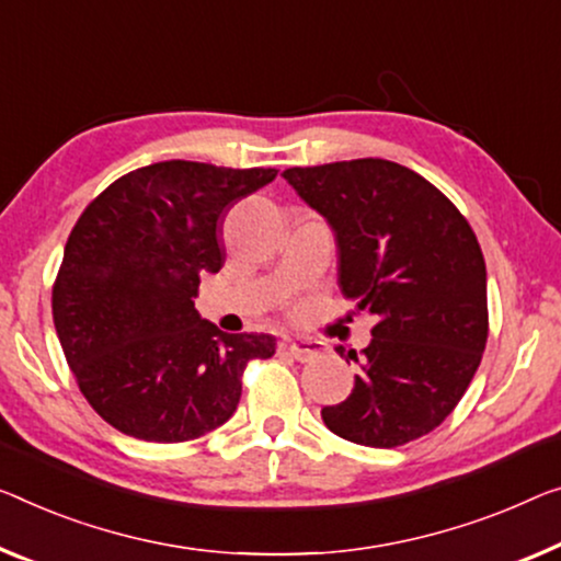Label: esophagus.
I'll return each instance as SVG.
<instances>
[{
	"instance_id": "1",
	"label": "esophagus",
	"mask_w": 561,
	"mask_h": 561,
	"mask_svg": "<svg viewBox=\"0 0 561 561\" xmlns=\"http://www.w3.org/2000/svg\"><path fill=\"white\" fill-rule=\"evenodd\" d=\"M284 350H287V353L295 357V360L309 363L322 353V345H320V342H314V340H287V342H284Z\"/></svg>"
}]
</instances>
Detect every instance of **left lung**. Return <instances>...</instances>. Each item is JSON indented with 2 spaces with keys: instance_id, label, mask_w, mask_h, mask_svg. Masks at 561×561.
Returning <instances> with one entry per match:
<instances>
[{
  "instance_id": "1",
  "label": "left lung",
  "mask_w": 561,
  "mask_h": 561,
  "mask_svg": "<svg viewBox=\"0 0 561 561\" xmlns=\"http://www.w3.org/2000/svg\"><path fill=\"white\" fill-rule=\"evenodd\" d=\"M284 181L324 216L337 284L370 317L355 388L322 408L334 436L396 448L440 425L479 370L489 337L486 264L473 229L405 165L357 158L287 169Z\"/></svg>"
}]
</instances>
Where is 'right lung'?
Returning a JSON list of instances; mask_svg holds the SVG:
<instances>
[{
    "label": "right lung",
    "instance_id": "1",
    "mask_svg": "<svg viewBox=\"0 0 561 561\" xmlns=\"http://www.w3.org/2000/svg\"><path fill=\"white\" fill-rule=\"evenodd\" d=\"M274 169L163 161L111 183L75 224L53 289L67 365L95 413L125 436L181 443L237 411L241 375L272 334H229L196 312L224 266L221 216Z\"/></svg>",
    "mask_w": 561,
    "mask_h": 561
}]
</instances>
